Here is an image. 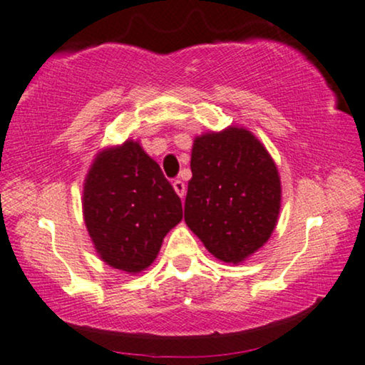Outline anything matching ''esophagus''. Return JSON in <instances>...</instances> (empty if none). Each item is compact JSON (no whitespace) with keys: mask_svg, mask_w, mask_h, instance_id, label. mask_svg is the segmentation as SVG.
I'll list each match as a JSON object with an SVG mask.
<instances>
[{"mask_svg":"<svg viewBox=\"0 0 365 365\" xmlns=\"http://www.w3.org/2000/svg\"><path fill=\"white\" fill-rule=\"evenodd\" d=\"M173 188H175V192L178 193L180 197H185V192H187V187H185V183L182 182V180H175L173 182Z\"/></svg>","mask_w":365,"mask_h":365,"instance_id":"esophagus-1","label":"esophagus"}]
</instances>
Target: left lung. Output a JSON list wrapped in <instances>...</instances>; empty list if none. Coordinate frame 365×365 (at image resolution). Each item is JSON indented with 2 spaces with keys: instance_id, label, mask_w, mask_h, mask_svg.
<instances>
[{
  "instance_id": "obj_1",
  "label": "left lung",
  "mask_w": 365,
  "mask_h": 365,
  "mask_svg": "<svg viewBox=\"0 0 365 365\" xmlns=\"http://www.w3.org/2000/svg\"><path fill=\"white\" fill-rule=\"evenodd\" d=\"M185 222L217 259L239 262L273 232L281 185L274 161L246 129L197 138Z\"/></svg>"
}]
</instances>
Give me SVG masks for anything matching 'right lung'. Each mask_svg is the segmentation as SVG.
I'll list each match as a JSON object with an SVG mask.
<instances>
[{"mask_svg":"<svg viewBox=\"0 0 365 365\" xmlns=\"http://www.w3.org/2000/svg\"><path fill=\"white\" fill-rule=\"evenodd\" d=\"M182 200L160 165L135 141L103 151L84 185V219L101 259L140 273L182 220Z\"/></svg>","mask_w":365,"mask_h":365,"instance_id":"1","label":"right lung"}]
</instances>
